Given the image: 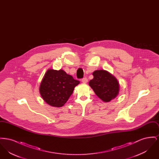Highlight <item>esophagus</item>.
I'll return each instance as SVG.
<instances>
[{"mask_svg": "<svg viewBox=\"0 0 159 159\" xmlns=\"http://www.w3.org/2000/svg\"><path fill=\"white\" fill-rule=\"evenodd\" d=\"M88 79L86 77H83V79H82V82L83 83H86L88 82Z\"/></svg>", "mask_w": 159, "mask_h": 159, "instance_id": "34e87169", "label": "esophagus"}]
</instances>
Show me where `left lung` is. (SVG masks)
I'll return each mask as SVG.
<instances>
[{
    "label": "left lung",
    "instance_id": "obj_1",
    "mask_svg": "<svg viewBox=\"0 0 159 159\" xmlns=\"http://www.w3.org/2000/svg\"><path fill=\"white\" fill-rule=\"evenodd\" d=\"M93 78L89 82L95 94L104 102L115 98L119 92L117 79L106 70H96L92 73Z\"/></svg>",
    "mask_w": 159,
    "mask_h": 159
}]
</instances>
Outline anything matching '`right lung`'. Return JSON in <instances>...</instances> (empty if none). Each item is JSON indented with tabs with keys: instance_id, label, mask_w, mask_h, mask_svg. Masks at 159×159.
<instances>
[{
	"instance_id": "obj_1",
	"label": "right lung",
	"mask_w": 159,
	"mask_h": 159,
	"mask_svg": "<svg viewBox=\"0 0 159 159\" xmlns=\"http://www.w3.org/2000/svg\"><path fill=\"white\" fill-rule=\"evenodd\" d=\"M80 82L64 70L49 69L46 72L39 88L41 97L50 106H64Z\"/></svg>"
}]
</instances>
